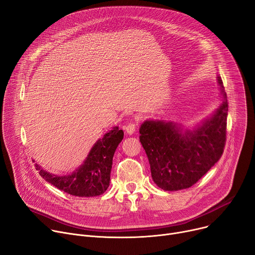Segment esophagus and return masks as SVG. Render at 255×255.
Masks as SVG:
<instances>
[{
	"mask_svg": "<svg viewBox=\"0 0 255 255\" xmlns=\"http://www.w3.org/2000/svg\"><path fill=\"white\" fill-rule=\"evenodd\" d=\"M136 126H137V124H136V123L130 122V123L126 124L124 128H125V130H126L127 134H129V135H132V134L135 132V130H136Z\"/></svg>",
	"mask_w": 255,
	"mask_h": 255,
	"instance_id": "34e87169",
	"label": "esophagus"
}]
</instances>
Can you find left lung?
<instances>
[{
  "mask_svg": "<svg viewBox=\"0 0 255 255\" xmlns=\"http://www.w3.org/2000/svg\"><path fill=\"white\" fill-rule=\"evenodd\" d=\"M217 83L223 103L193 129L163 120L141 124L139 140L150 165L151 178L160 189L174 192L191 188L222 157L229 106L220 77Z\"/></svg>",
  "mask_w": 255,
  "mask_h": 255,
  "instance_id": "8db88e82",
  "label": "left lung"
}]
</instances>
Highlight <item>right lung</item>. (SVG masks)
<instances>
[{
	"mask_svg": "<svg viewBox=\"0 0 255 255\" xmlns=\"http://www.w3.org/2000/svg\"><path fill=\"white\" fill-rule=\"evenodd\" d=\"M124 137L123 130L116 126L91 147L87 158L70 174L50 173L36 164L39 174L55 188L77 197H95L104 194L110 185L115 151Z\"/></svg>",
	"mask_w": 255,
	"mask_h": 255,
	"instance_id": "obj_1",
	"label": "right lung"
}]
</instances>
